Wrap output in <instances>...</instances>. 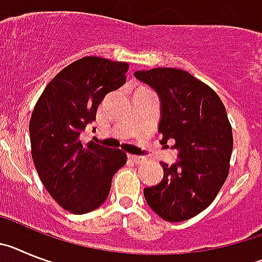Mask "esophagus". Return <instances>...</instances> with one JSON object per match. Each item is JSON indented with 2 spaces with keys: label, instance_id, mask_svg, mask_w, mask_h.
<instances>
[{
  "label": "esophagus",
  "instance_id": "34e87169",
  "mask_svg": "<svg viewBox=\"0 0 262 262\" xmlns=\"http://www.w3.org/2000/svg\"><path fill=\"white\" fill-rule=\"evenodd\" d=\"M129 161H132L133 163H137V165H140V163L145 162V157H141V156H134V154H129L128 156Z\"/></svg>",
  "mask_w": 262,
  "mask_h": 262
}]
</instances>
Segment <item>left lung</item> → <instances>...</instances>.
<instances>
[{"label":"left lung","instance_id":"8db88e82","mask_svg":"<svg viewBox=\"0 0 262 262\" xmlns=\"http://www.w3.org/2000/svg\"><path fill=\"white\" fill-rule=\"evenodd\" d=\"M161 99L158 132L174 140L179 161L162 163L163 179L144 188L150 208L163 220L185 222L204 211L229 172L233 137L226 106L203 81L178 68L134 72Z\"/></svg>","mask_w":262,"mask_h":262}]
</instances>
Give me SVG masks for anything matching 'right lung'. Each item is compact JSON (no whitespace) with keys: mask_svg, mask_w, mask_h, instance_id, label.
I'll return each instance as SVG.
<instances>
[{"mask_svg":"<svg viewBox=\"0 0 262 262\" xmlns=\"http://www.w3.org/2000/svg\"><path fill=\"white\" fill-rule=\"evenodd\" d=\"M129 64L85 56L59 72L45 88L30 118L31 156L43 186L59 206L76 215L105 202L113 175L126 154L83 144L81 132L96 120L97 106L126 81Z\"/></svg>","mask_w":262,"mask_h":262,"instance_id":"add662e5","label":"right lung"}]
</instances>
